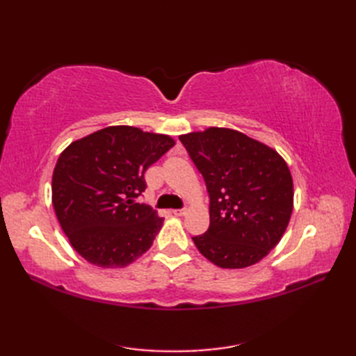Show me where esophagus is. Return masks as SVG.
<instances>
[{"mask_svg": "<svg viewBox=\"0 0 356 356\" xmlns=\"http://www.w3.org/2000/svg\"><path fill=\"white\" fill-rule=\"evenodd\" d=\"M172 214L174 216H179V217H182V216H185L186 214V209L184 208V209H174L172 211Z\"/></svg>", "mask_w": 356, "mask_h": 356, "instance_id": "esophagus-1", "label": "esophagus"}]
</instances>
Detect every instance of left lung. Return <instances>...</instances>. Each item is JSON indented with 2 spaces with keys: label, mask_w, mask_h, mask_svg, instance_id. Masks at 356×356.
Wrapping results in <instances>:
<instances>
[{
  "label": "left lung",
  "mask_w": 356,
  "mask_h": 356,
  "mask_svg": "<svg viewBox=\"0 0 356 356\" xmlns=\"http://www.w3.org/2000/svg\"><path fill=\"white\" fill-rule=\"evenodd\" d=\"M205 179L209 228L193 237L203 257L225 269L259 263L291 220L293 184L275 149L231 128L179 136Z\"/></svg>",
  "instance_id": "left-lung-1"
}]
</instances>
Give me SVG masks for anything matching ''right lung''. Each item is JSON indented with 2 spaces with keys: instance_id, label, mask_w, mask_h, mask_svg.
Wrapping results in <instances>:
<instances>
[{
  "instance_id": "1",
  "label": "right lung",
  "mask_w": 356,
  "mask_h": 356,
  "mask_svg": "<svg viewBox=\"0 0 356 356\" xmlns=\"http://www.w3.org/2000/svg\"><path fill=\"white\" fill-rule=\"evenodd\" d=\"M166 134L113 125L72 142L51 177L58 222L79 255L99 268H124L153 245L163 218L136 199L143 174L174 147Z\"/></svg>"
}]
</instances>
